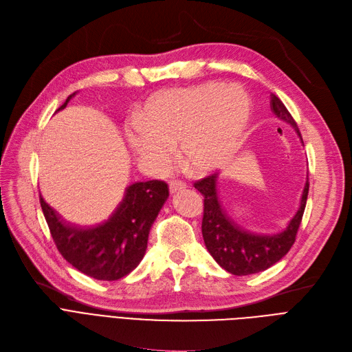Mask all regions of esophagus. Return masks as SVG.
I'll use <instances>...</instances> for the list:
<instances>
[{"label":"esophagus","mask_w":352,"mask_h":352,"mask_svg":"<svg viewBox=\"0 0 352 352\" xmlns=\"http://www.w3.org/2000/svg\"><path fill=\"white\" fill-rule=\"evenodd\" d=\"M169 189H170V193H176L177 190H182V189H186V183L185 182H180V180H170L169 182Z\"/></svg>","instance_id":"obj_1"}]
</instances>
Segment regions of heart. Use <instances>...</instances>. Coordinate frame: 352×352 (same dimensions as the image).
<instances>
[{
	"label": "heart",
	"mask_w": 352,
	"mask_h": 352,
	"mask_svg": "<svg viewBox=\"0 0 352 352\" xmlns=\"http://www.w3.org/2000/svg\"><path fill=\"white\" fill-rule=\"evenodd\" d=\"M250 117L252 102L243 89L208 81L153 97L138 113L129 139L143 160L162 170L172 164L179 143L188 169L205 175L229 160Z\"/></svg>",
	"instance_id": "b5f03b06"
}]
</instances>
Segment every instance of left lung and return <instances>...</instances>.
I'll list each match as a JSON object with an SVG mask.
<instances>
[{
	"mask_svg": "<svg viewBox=\"0 0 352 352\" xmlns=\"http://www.w3.org/2000/svg\"><path fill=\"white\" fill-rule=\"evenodd\" d=\"M271 109L279 120L291 124L302 140L294 117L280 100L272 94ZM195 189L205 196L202 235L205 245L213 259L232 275H250L262 272L275 265L288 254L302 221L309 182L307 180L299 208L292 219L279 232L259 233L243 229L226 214L217 195V173H212L195 182Z\"/></svg>",
	"mask_w": 352,
	"mask_h": 352,
	"instance_id": "left-lung-1",
	"label": "left lung"
}]
</instances>
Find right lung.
Here are the masks:
<instances>
[{
    "label": "right lung",
    "mask_w": 352,
    "mask_h": 352,
    "mask_svg": "<svg viewBox=\"0 0 352 352\" xmlns=\"http://www.w3.org/2000/svg\"><path fill=\"white\" fill-rule=\"evenodd\" d=\"M74 94L67 97L58 110L64 109ZM167 197L169 186L166 182H136L126 188L107 219L93 226H76L64 221L43 196L40 204L63 258L87 276L117 280L129 275L143 259L150 228Z\"/></svg>",
    "instance_id": "add662e5"
}]
</instances>
